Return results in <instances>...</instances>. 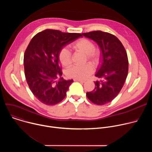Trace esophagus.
I'll return each instance as SVG.
<instances>
[{
    "label": "esophagus",
    "instance_id": "34e87169",
    "mask_svg": "<svg viewBox=\"0 0 152 152\" xmlns=\"http://www.w3.org/2000/svg\"><path fill=\"white\" fill-rule=\"evenodd\" d=\"M74 80H75V81H79V82H80V83H85V80H82V79H75Z\"/></svg>",
    "mask_w": 152,
    "mask_h": 152
}]
</instances>
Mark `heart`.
Masks as SVG:
<instances>
[{
  "instance_id": "1",
  "label": "heart",
  "mask_w": 152,
  "mask_h": 152,
  "mask_svg": "<svg viewBox=\"0 0 152 152\" xmlns=\"http://www.w3.org/2000/svg\"><path fill=\"white\" fill-rule=\"evenodd\" d=\"M72 48L76 50L81 52L85 54L86 58L94 63L98 62L100 58V51L94 49V42L87 38H80L71 45ZM59 59L62 66L68 67L72 63V54L70 50L64 48L59 52ZM94 69L90 63L82 65V66H73L68 69L67 75L70 77L75 79H85L87 78L93 72Z\"/></svg>"
}]
</instances>
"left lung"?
Listing matches in <instances>:
<instances>
[{
	"mask_svg": "<svg viewBox=\"0 0 152 152\" xmlns=\"http://www.w3.org/2000/svg\"><path fill=\"white\" fill-rule=\"evenodd\" d=\"M82 34L96 41L102 53L101 66L95 75L99 80L86 96L93 103L103 105L114 100L123 88L128 74L127 55L121 42L110 33L95 31Z\"/></svg>",
	"mask_w": 152,
	"mask_h": 152,
	"instance_id": "8db88e82",
	"label": "left lung"
}]
</instances>
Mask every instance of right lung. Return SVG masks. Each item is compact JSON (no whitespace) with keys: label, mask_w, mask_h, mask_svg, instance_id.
<instances>
[{"label":"right lung","mask_w":152,"mask_h":152,"mask_svg":"<svg viewBox=\"0 0 152 152\" xmlns=\"http://www.w3.org/2000/svg\"><path fill=\"white\" fill-rule=\"evenodd\" d=\"M82 36L79 33L47 29L31 40L24 54L25 75L31 91L40 102L54 105L66 97L73 80L62 77L59 52Z\"/></svg>","instance_id":"obj_1"}]
</instances>
